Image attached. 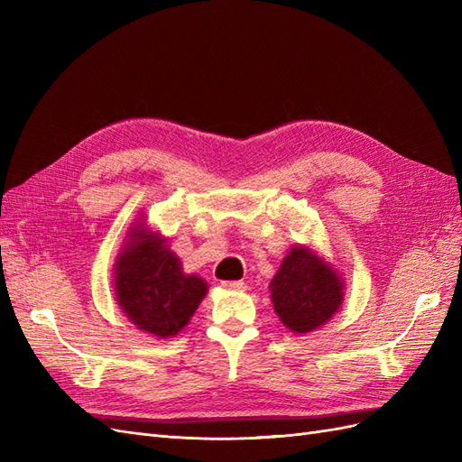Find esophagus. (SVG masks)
I'll list each match as a JSON object with an SVG mask.
<instances>
[{
	"label": "esophagus",
	"mask_w": 462,
	"mask_h": 462,
	"mask_svg": "<svg viewBox=\"0 0 462 462\" xmlns=\"http://www.w3.org/2000/svg\"><path fill=\"white\" fill-rule=\"evenodd\" d=\"M221 285L229 291H243L246 287L243 282H223Z\"/></svg>",
	"instance_id": "obj_1"
}]
</instances>
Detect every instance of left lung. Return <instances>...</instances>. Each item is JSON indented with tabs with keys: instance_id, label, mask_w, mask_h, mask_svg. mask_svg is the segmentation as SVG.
Listing matches in <instances>:
<instances>
[{
	"instance_id": "8db88e82",
	"label": "left lung",
	"mask_w": 462,
	"mask_h": 462,
	"mask_svg": "<svg viewBox=\"0 0 462 462\" xmlns=\"http://www.w3.org/2000/svg\"><path fill=\"white\" fill-rule=\"evenodd\" d=\"M270 289L277 316L295 333L324 326L343 300L337 273L304 246L292 248L285 256Z\"/></svg>"
}]
</instances>
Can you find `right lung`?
Returning a JSON list of instances; mask_svg holds the SVG:
<instances>
[{"instance_id":"1","label":"right lung","mask_w":462,"mask_h":462,"mask_svg":"<svg viewBox=\"0 0 462 462\" xmlns=\"http://www.w3.org/2000/svg\"><path fill=\"white\" fill-rule=\"evenodd\" d=\"M133 239L117 262L116 297L138 329L171 337L189 324L208 285L183 273L179 258L158 235L136 229Z\"/></svg>"}]
</instances>
